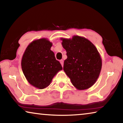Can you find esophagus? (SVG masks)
<instances>
[{"label":"esophagus","instance_id":"34e87169","mask_svg":"<svg viewBox=\"0 0 123 123\" xmlns=\"http://www.w3.org/2000/svg\"><path fill=\"white\" fill-rule=\"evenodd\" d=\"M60 63H61V65H62V66L63 67V61L62 60H60Z\"/></svg>","mask_w":123,"mask_h":123}]
</instances>
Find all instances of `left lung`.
<instances>
[{
  "label": "left lung",
  "mask_w": 123,
  "mask_h": 123,
  "mask_svg": "<svg viewBox=\"0 0 123 123\" xmlns=\"http://www.w3.org/2000/svg\"><path fill=\"white\" fill-rule=\"evenodd\" d=\"M67 52L63 70L78 90L90 88L98 79L102 67L100 54L88 39L75 35L72 38H61Z\"/></svg>",
  "instance_id": "left-lung-1"
}]
</instances>
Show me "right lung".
<instances>
[{"label":"right lung","mask_w":123,"mask_h":123,"mask_svg":"<svg viewBox=\"0 0 123 123\" xmlns=\"http://www.w3.org/2000/svg\"><path fill=\"white\" fill-rule=\"evenodd\" d=\"M52 45L47 38L36 39L28 45L23 55V72L29 84L36 88L42 89L49 86L54 77L62 70L51 50Z\"/></svg>","instance_id":"1"}]
</instances>
